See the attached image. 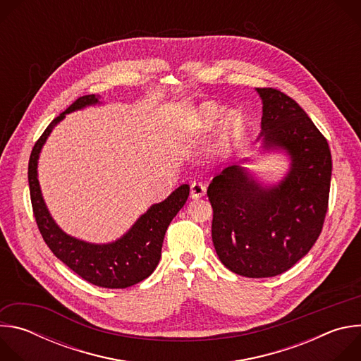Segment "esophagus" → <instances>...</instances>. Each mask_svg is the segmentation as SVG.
<instances>
[{
	"mask_svg": "<svg viewBox=\"0 0 361 361\" xmlns=\"http://www.w3.org/2000/svg\"><path fill=\"white\" fill-rule=\"evenodd\" d=\"M205 195V185L201 183H192L190 187V197L192 200H198Z\"/></svg>",
	"mask_w": 361,
	"mask_h": 361,
	"instance_id": "obj_1",
	"label": "esophagus"
}]
</instances>
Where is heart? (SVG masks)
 <instances>
[{
    "mask_svg": "<svg viewBox=\"0 0 361 361\" xmlns=\"http://www.w3.org/2000/svg\"><path fill=\"white\" fill-rule=\"evenodd\" d=\"M225 117L223 118L222 116ZM223 118L222 121L221 118ZM222 121L219 128V141L213 149V157L219 159L226 152V149L230 147L231 141L234 140L238 127H240V120L237 113L230 111L224 114V107L220 104H216V102H202L198 107H195L188 116L183 120L180 130H178V137L183 141L191 142L197 141L202 137L207 135L214 130V127Z\"/></svg>",
    "mask_w": 361,
    "mask_h": 361,
    "instance_id": "1",
    "label": "heart"
}]
</instances>
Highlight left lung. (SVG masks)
<instances>
[{
  "label": "left lung",
  "mask_w": 361,
  "mask_h": 361,
  "mask_svg": "<svg viewBox=\"0 0 361 361\" xmlns=\"http://www.w3.org/2000/svg\"><path fill=\"white\" fill-rule=\"evenodd\" d=\"M262 98V154H281L280 180L262 181L241 159L213 178L212 235L220 262L250 279L291 269L319 238L327 213L331 154L312 118L284 92L255 88Z\"/></svg>",
  "instance_id": "obj_1"
}]
</instances>
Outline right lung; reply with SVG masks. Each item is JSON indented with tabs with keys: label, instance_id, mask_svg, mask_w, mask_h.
Listing matches in <instances>:
<instances>
[{
	"label": "right lung",
	"instance_id": "right-lung-1",
	"mask_svg": "<svg viewBox=\"0 0 361 361\" xmlns=\"http://www.w3.org/2000/svg\"><path fill=\"white\" fill-rule=\"evenodd\" d=\"M101 104L104 102L99 95H84L53 120L32 148L28 163V184L37 226L44 241L57 259L94 286L127 288L147 279L157 267L166 231L185 204L190 185L181 184L164 201L151 204L148 210L114 241L90 243L67 234L56 223L44 201L38 181L39 154L51 131L67 114Z\"/></svg>",
	"mask_w": 361,
	"mask_h": 361
}]
</instances>
